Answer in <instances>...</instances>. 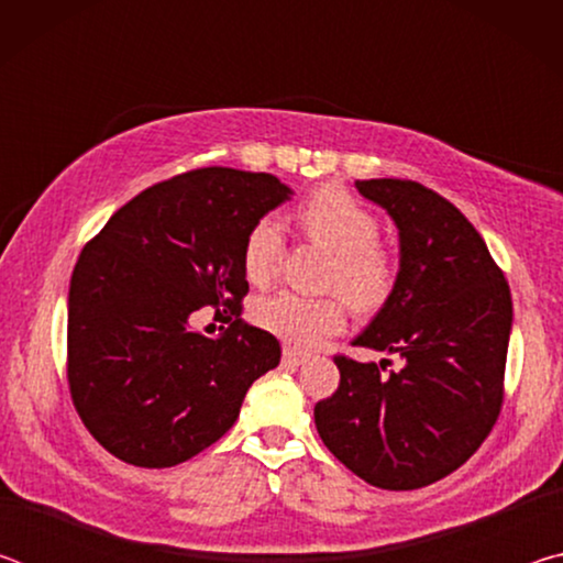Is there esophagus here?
<instances>
[{"label":"esophagus","mask_w":563,"mask_h":563,"mask_svg":"<svg viewBox=\"0 0 563 563\" xmlns=\"http://www.w3.org/2000/svg\"><path fill=\"white\" fill-rule=\"evenodd\" d=\"M302 362H305V355H300V352H295V350H290V347L283 350V365L298 367V365H302Z\"/></svg>","instance_id":"obj_1"}]
</instances>
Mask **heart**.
<instances>
[{
    "instance_id": "heart-1",
    "label": "heart",
    "mask_w": 563,
    "mask_h": 563,
    "mask_svg": "<svg viewBox=\"0 0 563 563\" xmlns=\"http://www.w3.org/2000/svg\"><path fill=\"white\" fill-rule=\"evenodd\" d=\"M300 225L312 243L332 253L325 288L342 292L357 312H375L393 298L399 280V261L393 247L379 241L377 213L345 188L325 186L300 208ZM283 225L263 216L251 225L243 243V273L253 285H265L278 271ZM340 295L302 298L278 292L255 305L253 318L285 345L310 350L345 328L347 312Z\"/></svg>"
}]
</instances>
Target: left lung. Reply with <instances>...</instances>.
Masks as SVG:
<instances>
[{
	"label": "left lung",
	"mask_w": 563,
	"mask_h": 563,
	"mask_svg": "<svg viewBox=\"0 0 563 563\" xmlns=\"http://www.w3.org/2000/svg\"><path fill=\"white\" fill-rule=\"evenodd\" d=\"M355 186L395 218L399 280L352 345L405 365L383 375V362L335 355L340 385L316 405V427L360 479L419 489L462 466L497 424L511 292L476 228L432 188L399 178Z\"/></svg>",
	"instance_id": "8db88e82"
}]
</instances>
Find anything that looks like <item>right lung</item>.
Wrapping results in <instances>:
<instances>
[{
  "label": "right lung",
  "mask_w": 563,
  "mask_h": 563,
  "mask_svg": "<svg viewBox=\"0 0 563 563\" xmlns=\"http://www.w3.org/2000/svg\"><path fill=\"white\" fill-rule=\"evenodd\" d=\"M271 174L196 168L141 190L71 273L66 379L81 422L121 462L164 470L231 430L280 342L241 318L251 225L288 201ZM206 303L218 339L189 328Z\"/></svg>",
  "instance_id": "obj_1"
}]
</instances>
